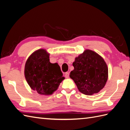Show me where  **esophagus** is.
Masks as SVG:
<instances>
[{
	"label": "esophagus",
	"instance_id": "obj_1",
	"mask_svg": "<svg viewBox=\"0 0 130 130\" xmlns=\"http://www.w3.org/2000/svg\"><path fill=\"white\" fill-rule=\"evenodd\" d=\"M65 77L67 78H69V74L68 72H67V73H65Z\"/></svg>",
	"mask_w": 130,
	"mask_h": 130
}]
</instances>
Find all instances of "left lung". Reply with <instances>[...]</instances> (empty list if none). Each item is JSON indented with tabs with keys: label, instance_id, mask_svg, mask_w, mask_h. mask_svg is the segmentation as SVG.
<instances>
[{
	"label": "left lung",
	"instance_id": "1",
	"mask_svg": "<svg viewBox=\"0 0 130 130\" xmlns=\"http://www.w3.org/2000/svg\"><path fill=\"white\" fill-rule=\"evenodd\" d=\"M73 66L74 69L69 76L81 93L92 95L105 87L108 79V67L99 54L86 49L75 58Z\"/></svg>",
	"mask_w": 130,
	"mask_h": 130
}]
</instances>
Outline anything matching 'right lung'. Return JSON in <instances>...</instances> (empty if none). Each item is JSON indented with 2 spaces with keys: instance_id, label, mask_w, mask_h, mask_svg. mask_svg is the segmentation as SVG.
Wrapping results in <instances>:
<instances>
[{
  "instance_id": "obj_1",
  "label": "right lung",
  "mask_w": 130,
  "mask_h": 130,
  "mask_svg": "<svg viewBox=\"0 0 130 130\" xmlns=\"http://www.w3.org/2000/svg\"><path fill=\"white\" fill-rule=\"evenodd\" d=\"M50 54L44 49L34 52L25 63L24 75L31 89L39 94L49 95L57 89L64 79L60 67L50 62Z\"/></svg>"
}]
</instances>
